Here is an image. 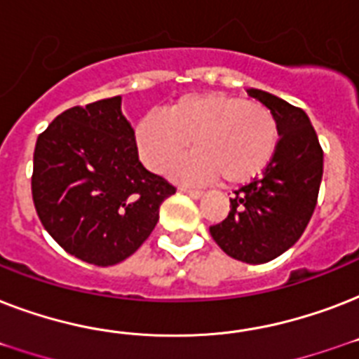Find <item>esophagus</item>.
Listing matches in <instances>:
<instances>
[{
    "mask_svg": "<svg viewBox=\"0 0 359 359\" xmlns=\"http://www.w3.org/2000/svg\"><path fill=\"white\" fill-rule=\"evenodd\" d=\"M180 191H184V194H188V196L194 197V199H199V197H203V191H199V190H188V188H180Z\"/></svg>",
    "mask_w": 359,
    "mask_h": 359,
    "instance_id": "obj_1",
    "label": "esophagus"
}]
</instances>
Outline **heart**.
<instances>
[{"instance_id": "1", "label": "heart", "mask_w": 359, "mask_h": 359, "mask_svg": "<svg viewBox=\"0 0 359 359\" xmlns=\"http://www.w3.org/2000/svg\"><path fill=\"white\" fill-rule=\"evenodd\" d=\"M134 137L152 171H165L191 140L196 152L177 165V177L208 182L219 175L227 184H244L266 169L279 135L276 117L262 104L210 91L180 97L168 114L143 115Z\"/></svg>"}]
</instances>
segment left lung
Masks as SVG:
<instances>
[{"label":"left lung","instance_id":"1","mask_svg":"<svg viewBox=\"0 0 359 359\" xmlns=\"http://www.w3.org/2000/svg\"><path fill=\"white\" fill-rule=\"evenodd\" d=\"M248 95L264 104L278 123L273 158L231 199L229 216L210 227L216 244L236 261L262 264L296 244L317 207L324 154L306 111L261 89Z\"/></svg>","mask_w":359,"mask_h":359}]
</instances>
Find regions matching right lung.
I'll list each match as a JSON object with an SVG mask.
<instances>
[{
    "label": "right lung",
    "mask_w": 359,
    "mask_h": 359,
    "mask_svg": "<svg viewBox=\"0 0 359 359\" xmlns=\"http://www.w3.org/2000/svg\"><path fill=\"white\" fill-rule=\"evenodd\" d=\"M31 194L44 229L67 253L111 266L149 238L175 186L143 168L114 97L67 109L39 135Z\"/></svg>",
    "instance_id": "add662e5"
}]
</instances>
